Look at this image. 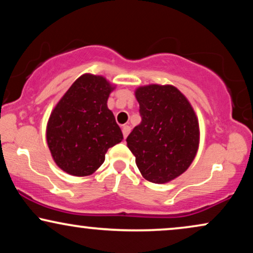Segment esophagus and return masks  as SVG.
Instances as JSON below:
<instances>
[{"instance_id":"esophagus-1","label":"esophagus","mask_w":253,"mask_h":253,"mask_svg":"<svg viewBox=\"0 0 253 253\" xmlns=\"http://www.w3.org/2000/svg\"><path fill=\"white\" fill-rule=\"evenodd\" d=\"M130 132V126H128V125H125V126L123 127V134H124V137L126 139L127 135H128Z\"/></svg>"}]
</instances>
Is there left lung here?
Listing matches in <instances>:
<instances>
[{
    "mask_svg": "<svg viewBox=\"0 0 253 253\" xmlns=\"http://www.w3.org/2000/svg\"><path fill=\"white\" fill-rule=\"evenodd\" d=\"M141 123L127 136L142 176L166 183L180 176L191 165L198 148L196 114L176 87L148 85L135 91Z\"/></svg>",
    "mask_w": 253,
    "mask_h": 253,
    "instance_id": "obj_1",
    "label": "left lung"
}]
</instances>
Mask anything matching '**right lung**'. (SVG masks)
<instances>
[{
    "instance_id": "obj_1",
    "label": "right lung",
    "mask_w": 253,
    "mask_h": 253,
    "mask_svg": "<svg viewBox=\"0 0 253 253\" xmlns=\"http://www.w3.org/2000/svg\"><path fill=\"white\" fill-rule=\"evenodd\" d=\"M113 89L104 77L83 75L71 85L46 127V141L57 166L73 176L93 174L107 149L124 139L107 99Z\"/></svg>"
}]
</instances>
